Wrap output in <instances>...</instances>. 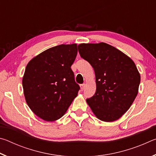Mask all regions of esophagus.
Segmentation results:
<instances>
[{"label":"esophagus","instance_id":"1","mask_svg":"<svg viewBox=\"0 0 156 156\" xmlns=\"http://www.w3.org/2000/svg\"><path fill=\"white\" fill-rule=\"evenodd\" d=\"M84 87H85V84H80V89H81L82 91L84 90Z\"/></svg>","mask_w":156,"mask_h":156}]
</instances>
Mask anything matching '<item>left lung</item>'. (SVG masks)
I'll list each match as a JSON object with an SVG mask.
<instances>
[{"mask_svg": "<svg viewBox=\"0 0 156 156\" xmlns=\"http://www.w3.org/2000/svg\"><path fill=\"white\" fill-rule=\"evenodd\" d=\"M81 58L94 68L96 91L87 102L98 119L112 122L130 108L137 96L140 76L130 58L107 43L80 44Z\"/></svg>", "mask_w": 156, "mask_h": 156, "instance_id": "left-lung-1", "label": "left lung"}]
</instances>
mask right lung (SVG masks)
<instances>
[{
  "instance_id": "obj_1",
  "label": "right lung",
  "mask_w": 156,
  "mask_h": 156,
  "mask_svg": "<svg viewBox=\"0 0 156 156\" xmlns=\"http://www.w3.org/2000/svg\"><path fill=\"white\" fill-rule=\"evenodd\" d=\"M77 44H60L42 52L28 63L23 78L26 102L36 115L46 121L59 119L77 96L71 66Z\"/></svg>"
}]
</instances>
